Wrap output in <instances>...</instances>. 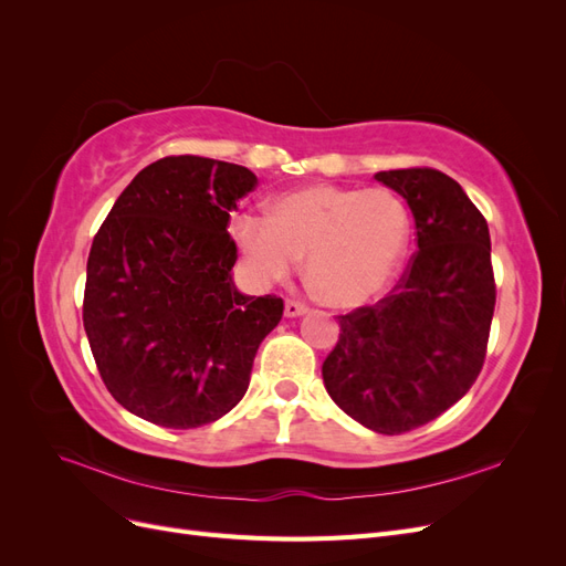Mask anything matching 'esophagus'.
I'll return each mask as SVG.
<instances>
[{"mask_svg":"<svg viewBox=\"0 0 566 566\" xmlns=\"http://www.w3.org/2000/svg\"><path fill=\"white\" fill-rule=\"evenodd\" d=\"M306 312H310V306L302 304V302H295V300H287V302H285V316H287V318L304 316Z\"/></svg>","mask_w":566,"mask_h":566,"instance_id":"obj_1","label":"esophagus"}]
</instances>
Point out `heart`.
<instances>
[{
    "label": "heart",
    "mask_w": 566,
    "mask_h": 566,
    "mask_svg": "<svg viewBox=\"0 0 566 566\" xmlns=\"http://www.w3.org/2000/svg\"><path fill=\"white\" fill-rule=\"evenodd\" d=\"M233 241L260 283L283 281L304 253L306 279L333 306H361L394 281L410 241V214L387 188L314 184L241 214Z\"/></svg>",
    "instance_id": "heart-1"
}]
</instances>
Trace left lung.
<instances>
[{
    "label": "left lung",
    "instance_id": "left-lung-1",
    "mask_svg": "<svg viewBox=\"0 0 566 566\" xmlns=\"http://www.w3.org/2000/svg\"><path fill=\"white\" fill-rule=\"evenodd\" d=\"M375 179L408 202L418 252L387 297L337 316L323 385L368 430L403 434L465 397L484 366L495 306L491 238L484 214L439 169Z\"/></svg>",
    "mask_w": 566,
    "mask_h": 566
}]
</instances>
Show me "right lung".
Instances as JSON below:
<instances>
[{
	"label": "right lung",
	"instance_id": "add662e5",
	"mask_svg": "<svg viewBox=\"0 0 566 566\" xmlns=\"http://www.w3.org/2000/svg\"><path fill=\"white\" fill-rule=\"evenodd\" d=\"M248 167L169 156L132 179L94 235L82 321L101 380L129 413L191 430L245 397L283 300L238 293L231 210Z\"/></svg>",
	"mask_w": 566,
	"mask_h": 566
}]
</instances>
